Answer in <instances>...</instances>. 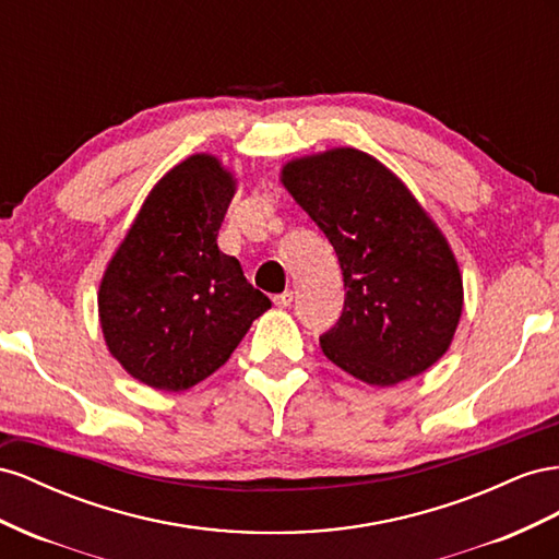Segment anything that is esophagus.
Masks as SVG:
<instances>
[{
	"mask_svg": "<svg viewBox=\"0 0 559 559\" xmlns=\"http://www.w3.org/2000/svg\"><path fill=\"white\" fill-rule=\"evenodd\" d=\"M274 305H276V307H281V309L290 307V305H293V293H290V290H285V293L276 295V297H274Z\"/></svg>",
	"mask_w": 559,
	"mask_h": 559,
	"instance_id": "esophagus-1",
	"label": "esophagus"
}]
</instances>
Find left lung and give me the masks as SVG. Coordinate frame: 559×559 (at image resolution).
Masks as SVG:
<instances>
[{"instance_id": "left-lung-1", "label": "left lung", "mask_w": 559, "mask_h": 559, "mask_svg": "<svg viewBox=\"0 0 559 559\" xmlns=\"http://www.w3.org/2000/svg\"><path fill=\"white\" fill-rule=\"evenodd\" d=\"M281 180L332 243L344 276L323 354L372 386L426 372L450 348L464 283L444 236L374 156L340 147L285 164Z\"/></svg>"}]
</instances>
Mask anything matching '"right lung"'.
<instances>
[{
    "label": "right lung",
    "instance_id": "add662e5",
    "mask_svg": "<svg viewBox=\"0 0 559 559\" xmlns=\"http://www.w3.org/2000/svg\"><path fill=\"white\" fill-rule=\"evenodd\" d=\"M236 191L215 156L168 170L109 260L98 293L109 354L142 384L187 391L222 368L271 301L217 231Z\"/></svg>",
    "mask_w": 559,
    "mask_h": 559
}]
</instances>
